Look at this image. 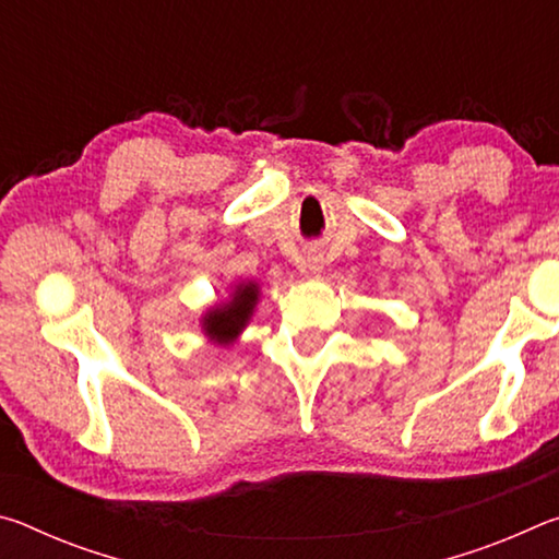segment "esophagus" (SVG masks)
Instances as JSON below:
<instances>
[{"mask_svg":"<svg viewBox=\"0 0 559 559\" xmlns=\"http://www.w3.org/2000/svg\"><path fill=\"white\" fill-rule=\"evenodd\" d=\"M308 269H310V273H320V271H323V261H320L318 257L308 259Z\"/></svg>","mask_w":559,"mask_h":559,"instance_id":"34e87169","label":"esophagus"}]
</instances>
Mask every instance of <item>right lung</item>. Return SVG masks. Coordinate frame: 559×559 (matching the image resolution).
<instances>
[{
	"instance_id": "obj_1",
	"label": "right lung",
	"mask_w": 559,
	"mask_h": 559,
	"mask_svg": "<svg viewBox=\"0 0 559 559\" xmlns=\"http://www.w3.org/2000/svg\"><path fill=\"white\" fill-rule=\"evenodd\" d=\"M257 302H259V283L241 281L239 286H234L229 300L206 310L202 318L204 335L219 345L234 343L241 330L246 328V323L251 320Z\"/></svg>"
}]
</instances>
